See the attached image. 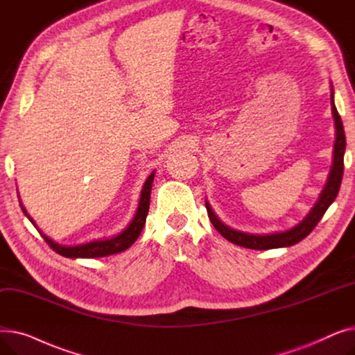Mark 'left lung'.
Listing matches in <instances>:
<instances>
[{
    "mask_svg": "<svg viewBox=\"0 0 355 355\" xmlns=\"http://www.w3.org/2000/svg\"><path fill=\"white\" fill-rule=\"evenodd\" d=\"M331 105H332V115L335 121V129H337V139H335V145H334V162L331 166L328 181L320 196V200L316 201L309 214L300 223V225L295 226L291 230H286L282 233H273V234H249V233L233 230L223 225V223L216 217L213 210L210 209L209 202H206L207 214L210 217L211 225L223 237L241 248L254 249V250H269V249L288 248V246L296 245L297 241L304 240L315 229V226L318 225L320 220L328 210V207L334 202L335 197H337L341 187L343 174H344L345 132H344L341 116L334 103V89L331 93Z\"/></svg>",
    "mask_w": 355,
    "mask_h": 355,
    "instance_id": "obj_1",
    "label": "left lung"
}]
</instances>
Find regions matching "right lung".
Returning a JSON list of instances; mask_svg holds the SVG:
<instances>
[{
	"instance_id": "obj_1",
	"label": "right lung",
	"mask_w": 355,
	"mask_h": 355,
	"mask_svg": "<svg viewBox=\"0 0 355 355\" xmlns=\"http://www.w3.org/2000/svg\"><path fill=\"white\" fill-rule=\"evenodd\" d=\"M153 181H154V173L148 177V180L144 184L142 191H141V198H139V206H138L134 220L130 221V225L118 236L112 237V239H106V240L89 241V243L78 245V246H60L58 243H54V241H51L44 234H42L43 239L55 253H59L64 257H103V256L115 254V253L126 250L128 248H130L135 243V240L139 237V234L144 229L148 210H149V198H151ZM23 211L26 213L24 209H23ZM31 223H33V220H31Z\"/></svg>"
}]
</instances>
